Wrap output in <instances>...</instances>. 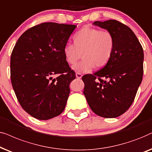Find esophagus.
<instances>
[{
  "label": "esophagus",
  "mask_w": 152,
  "mask_h": 152,
  "mask_svg": "<svg viewBox=\"0 0 152 152\" xmlns=\"http://www.w3.org/2000/svg\"><path fill=\"white\" fill-rule=\"evenodd\" d=\"M76 76L77 78H82V74H80V73H76Z\"/></svg>",
  "instance_id": "34e87169"
}]
</instances>
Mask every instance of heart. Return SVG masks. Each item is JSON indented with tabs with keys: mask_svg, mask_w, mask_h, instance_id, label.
Returning <instances> with one entry per match:
<instances>
[{
	"mask_svg": "<svg viewBox=\"0 0 152 152\" xmlns=\"http://www.w3.org/2000/svg\"><path fill=\"white\" fill-rule=\"evenodd\" d=\"M74 44L67 43L63 54L69 64H74L82 53L81 62L73 66L77 72H90L94 66L106 65L112 56L115 46L114 36L108 30H100L89 26L84 27L74 37Z\"/></svg>",
	"mask_w": 152,
	"mask_h": 152,
	"instance_id": "heart-1",
	"label": "heart"
}]
</instances>
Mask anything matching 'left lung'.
<instances>
[{
	"instance_id": "1",
	"label": "left lung",
	"mask_w": 152,
	"mask_h": 152,
	"mask_svg": "<svg viewBox=\"0 0 152 152\" xmlns=\"http://www.w3.org/2000/svg\"><path fill=\"white\" fill-rule=\"evenodd\" d=\"M93 25L108 30L115 46L106 66L94 74L83 76V94L95 114L115 118L131 106L141 84L144 53L132 30L116 20L94 21Z\"/></svg>"
}]
</instances>
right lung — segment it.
Returning a JSON list of instances; mask_svg holds the SVG:
<instances>
[{
	"label": "right lung",
	"instance_id": "right-lung-1",
	"mask_svg": "<svg viewBox=\"0 0 152 152\" xmlns=\"http://www.w3.org/2000/svg\"><path fill=\"white\" fill-rule=\"evenodd\" d=\"M76 26L47 22L26 30L11 55L10 74L14 91L23 110L37 120L61 114L75 79L63 48ZM57 74V78L52 76Z\"/></svg>",
	"mask_w": 152,
	"mask_h": 152
}]
</instances>
